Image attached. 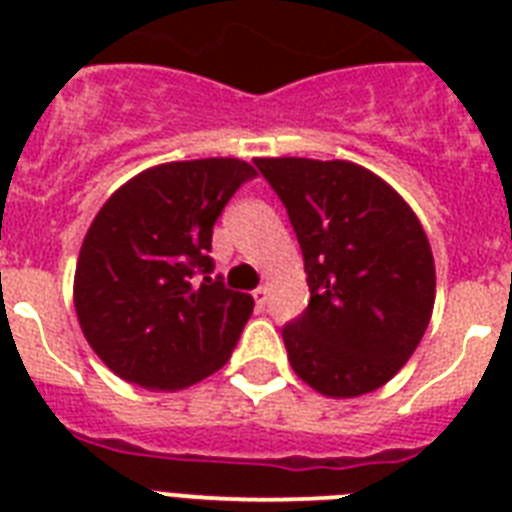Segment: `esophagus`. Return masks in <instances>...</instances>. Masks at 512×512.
Listing matches in <instances>:
<instances>
[{"label": "esophagus", "instance_id": "1", "mask_svg": "<svg viewBox=\"0 0 512 512\" xmlns=\"http://www.w3.org/2000/svg\"><path fill=\"white\" fill-rule=\"evenodd\" d=\"M252 297H255L257 308H265V303H268V287H257Z\"/></svg>", "mask_w": 512, "mask_h": 512}]
</instances>
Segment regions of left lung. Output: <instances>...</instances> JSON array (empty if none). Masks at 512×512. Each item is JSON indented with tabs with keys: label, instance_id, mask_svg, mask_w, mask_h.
<instances>
[{
	"label": "left lung",
	"instance_id": "left-lung-1",
	"mask_svg": "<svg viewBox=\"0 0 512 512\" xmlns=\"http://www.w3.org/2000/svg\"><path fill=\"white\" fill-rule=\"evenodd\" d=\"M300 241L311 300L281 327L300 380L324 396L377 390L428 329L436 268L428 236L401 196L364 167L255 159Z\"/></svg>",
	"mask_w": 512,
	"mask_h": 512
}]
</instances>
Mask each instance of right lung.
<instances>
[{
	"label": "right lung",
	"instance_id": "right-lung-1",
	"mask_svg": "<svg viewBox=\"0 0 512 512\" xmlns=\"http://www.w3.org/2000/svg\"><path fill=\"white\" fill-rule=\"evenodd\" d=\"M257 172L239 159L146 170L103 204L74 276L82 332L100 361L148 390H177L228 361L252 297L212 276V228Z\"/></svg>",
	"mask_w": 512,
	"mask_h": 512
}]
</instances>
